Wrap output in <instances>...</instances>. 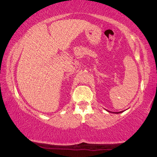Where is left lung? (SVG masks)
<instances>
[{"mask_svg":"<svg viewBox=\"0 0 157 157\" xmlns=\"http://www.w3.org/2000/svg\"><path fill=\"white\" fill-rule=\"evenodd\" d=\"M108 111V110H107ZM108 112H109V111H108ZM123 111H121V112H113V113H115V114H119V113H121V112H123Z\"/></svg>","mask_w":157,"mask_h":157,"instance_id":"8db88e82","label":"left lung"}]
</instances>
